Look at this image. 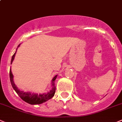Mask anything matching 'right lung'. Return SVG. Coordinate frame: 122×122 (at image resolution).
<instances>
[{
	"label": "right lung",
	"mask_w": 122,
	"mask_h": 122,
	"mask_svg": "<svg viewBox=\"0 0 122 122\" xmlns=\"http://www.w3.org/2000/svg\"><path fill=\"white\" fill-rule=\"evenodd\" d=\"M20 44L18 46V47L20 46ZM17 52V51H16ZM16 52H15L14 54L12 55V59H11V64H12V62L13 61L15 57V55L16 53ZM57 75H56L53 78L52 81V88L50 92H48L47 93H44V94H34V93H25V92H21L19 90L15 85L13 81V75L12 73L11 69L10 71V81H11V85H12V88H14L15 92L17 93L18 95L20 96V98L24 101L25 102H27V103H29L31 105H37V104H41V103L45 102L46 101H48V100L51 99L52 97H53L55 93L56 90V87L55 84V81Z\"/></svg>",
	"instance_id": "1"
}]
</instances>
